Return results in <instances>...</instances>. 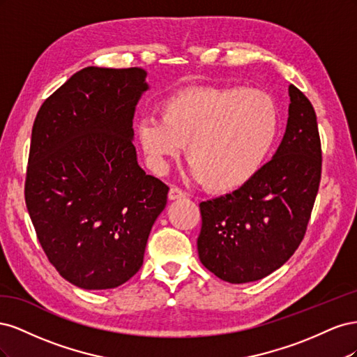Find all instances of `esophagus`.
Returning a JSON list of instances; mask_svg holds the SVG:
<instances>
[{"label":"esophagus","mask_w":357,"mask_h":357,"mask_svg":"<svg viewBox=\"0 0 357 357\" xmlns=\"http://www.w3.org/2000/svg\"><path fill=\"white\" fill-rule=\"evenodd\" d=\"M168 198H169V201L181 199V198H185V192H183V190L178 189V188H176V186H172V188L169 189V192H168Z\"/></svg>","instance_id":"1"}]
</instances>
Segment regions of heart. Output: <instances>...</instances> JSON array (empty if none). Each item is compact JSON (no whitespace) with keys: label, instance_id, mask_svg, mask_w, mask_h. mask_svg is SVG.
<instances>
[{"label":"heart","instance_id":"heart-1","mask_svg":"<svg viewBox=\"0 0 357 357\" xmlns=\"http://www.w3.org/2000/svg\"><path fill=\"white\" fill-rule=\"evenodd\" d=\"M278 109L271 96L238 86H193L160 102L159 119L137 125V139L156 172L185 146L192 177L226 193L247 185L275 144Z\"/></svg>","mask_w":357,"mask_h":357}]
</instances>
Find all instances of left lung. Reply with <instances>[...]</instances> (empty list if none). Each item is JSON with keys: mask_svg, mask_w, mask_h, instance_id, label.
<instances>
[{"mask_svg": "<svg viewBox=\"0 0 357 357\" xmlns=\"http://www.w3.org/2000/svg\"><path fill=\"white\" fill-rule=\"evenodd\" d=\"M284 137L273 159L243 188L199 204L198 255L215 277L234 284L261 280L295 253L311 218L320 177L316 112L289 86Z\"/></svg>", "mask_w": 357, "mask_h": 357, "instance_id": "obj_1", "label": "left lung"}]
</instances>
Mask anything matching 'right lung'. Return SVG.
<instances>
[{
	"label": "right lung",
	"mask_w": 357,
	"mask_h": 357,
	"mask_svg": "<svg viewBox=\"0 0 357 357\" xmlns=\"http://www.w3.org/2000/svg\"><path fill=\"white\" fill-rule=\"evenodd\" d=\"M143 68L86 67L43 102L32 126L25 202L37 238L71 284L114 289L138 273L168 186L138 165Z\"/></svg>",
	"instance_id": "1"
}]
</instances>
